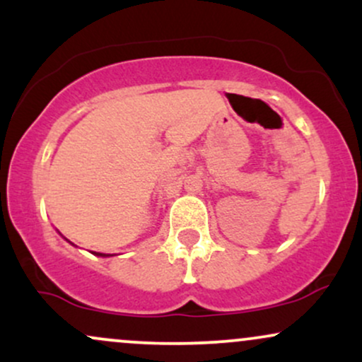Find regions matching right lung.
Segmentation results:
<instances>
[{
    "label": "right lung",
    "mask_w": 362,
    "mask_h": 362,
    "mask_svg": "<svg viewBox=\"0 0 362 362\" xmlns=\"http://www.w3.org/2000/svg\"><path fill=\"white\" fill-rule=\"evenodd\" d=\"M97 255H103V253H97Z\"/></svg>",
    "instance_id": "add662e5"
}]
</instances>
